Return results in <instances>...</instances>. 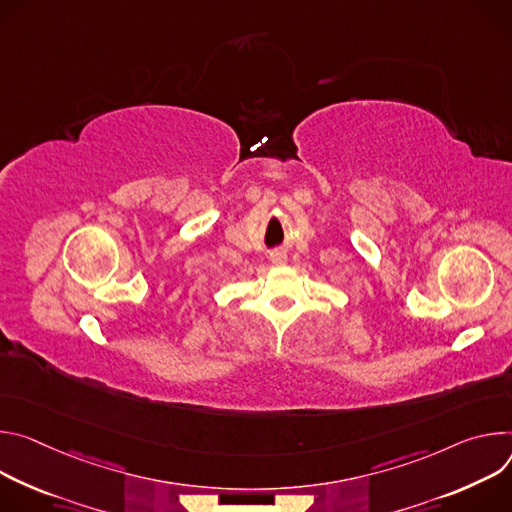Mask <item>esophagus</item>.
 <instances>
[{
    "instance_id": "1",
    "label": "esophagus",
    "mask_w": 512,
    "mask_h": 512,
    "mask_svg": "<svg viewBox=\"0 0 512 512\" xmlns=\"http://www.w3.org/2000/svg\"><path fill=\"white\" fill-rule=\"evenodd\" d=\"M270 262L276 264V266L287 264V254H285V252H272V254H270Z\"/></svg>"
}]
</instances>
